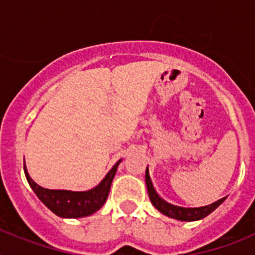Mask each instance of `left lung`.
Wrapping results in <instances>:
<instances>
[{
	"instance_id": "obj_1",
	"label": "left lung",
	"mask_w": 255,
	"mask_h": 255,
	"mask_svg": "<svg viewBox=\"0 0 255 255\" xmlns=\"http://www.w3.org/2000/svg\"><path fill=\"white\" fill-rule=\"evenodd\" d=\"M145 184H147L148 195H149V199L150 202H152L153 206L158 209L161 213H163L164 216H168V217L175 218V220L197 221L200 220V218H204L207 217L209 213H212V212L215 211V209L225 200V198H222V199L217 200L215 203H212L206 207H199V208H184V207L172 206V204L164 202V200L157 194V191L154 190L152 181H150L148 167L147 170H145Z\"/></svg>"
}]
</instances>
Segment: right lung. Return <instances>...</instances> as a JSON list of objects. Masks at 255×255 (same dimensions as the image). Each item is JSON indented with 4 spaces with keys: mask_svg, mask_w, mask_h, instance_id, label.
Here are the masks:
<instances>
[{
    "mask_svg": "<svg viewBox=\"0 0 255 255\" xmlns=\"http://www.w3.org/2000/svg\"><path fill=\"white\" fill-rule=\"evenodd\" d=\"M115 164L112 170L106 175L105 179L101 181L98 186L88 191H70V190H51L44 189L35 184L29 176L24 164V172H25L26 180L29 185L33 189L40 202L48 209H51L55 215L65 218H79L85 216L93 215L107 200L108 193L111 189L112 180L116 173L119 163Z\"/></svg>",
    "mask_w": 255,
    "mask_h": 255,
    "instance_id": "add662e5",
    "label": "right lung"
}]
</instances>
